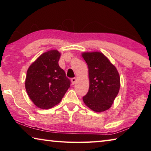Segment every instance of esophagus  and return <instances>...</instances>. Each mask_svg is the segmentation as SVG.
<instances>
[{
    "label": "esophagus",
    "instance_id": "esophagus-1",
    "mask_svg": "<svg viewBox=\"0 0 151 151\" xmlns=\"http://www.w3.org/2000/svg\"><path fill=\"white\" fill-rule=\"evenodd\" d=\"M71 82H72L73 85H74V84H75V83H76V78H71Z\"/></svg>",
    "mask_w": 151,
    "mask_h": 151
}]
</instances>
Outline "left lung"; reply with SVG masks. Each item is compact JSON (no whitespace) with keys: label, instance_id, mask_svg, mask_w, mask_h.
Masks as SVG:
<instances>
[{"label":"left lung","instance_id":"8db88e82","mask_svg":"<svg viewBox=\"0 0 151 151\" xmlns=\"http://www.w3.org/2000/svg\"><path fill=\"white\" fill-rule=\"evenodd\" d=\"M83 57L88 65L90 81L88 93L83 97L84 103L95 112L106 111L119 93L118 71L101 52H85Z\"/></svg>","mask_w":151,"mask_h":151}]
</instances>
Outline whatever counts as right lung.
<instances>
[{"mask_svg":"<svg viewBox=\"0 0 151 151\" xmlns=\"http://www.w3.org/2000/svg\"><path fill=\"white\" fill-rule=\"evenodd\" d=\"M60 53L52 50L43 53L29 66L25 88L36 106L48 109L62 100L70 86V81L58 65Z\"/></svg>","mask_w":151,"mask_h":151,"instance_id":"1","label":"right lung"}]
</instances>
